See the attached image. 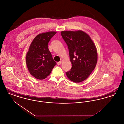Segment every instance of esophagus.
I'll return each mask as SVG.
<instances>
[{
  "label": "esophagus",
  "instance_id": "obj_1",
  "mask_svg": "<svg viewBox=\"0 0 124 124\" xmlns=\"http://www.w3.org/2000/svg\"><path fill=\"white\" fill-rule=\"evenodd\" d=\"M61 63H62L61 61H59V62H58L57 63V65H61Z\"/></svg>",
  "mask_w": 124,
  "mask_h": 124
}]
</instances>
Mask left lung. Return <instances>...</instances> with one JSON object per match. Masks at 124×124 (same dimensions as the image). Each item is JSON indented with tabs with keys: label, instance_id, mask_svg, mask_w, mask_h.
<instances>
[{
	"label": "left lung",
	"instance_id": "obj_1",
	"mask_svg": "<svg viewBox=\"0 0 124 124\" xmlns=\"http://www.w3.org/2000/svg\"><path fill=\"white\" fill-rule=\"evenodd\" d=\"M61 35L67 45L72 67L66 72L68 78L75 83L85 80L97 64L96 47L90 36L82 31H62Z\"/></svg>",
	"mask_w": 124,
	"mask_h": 124
}]
</instances>
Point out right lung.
I'll return each instance as SVG.
<instances>
[{
  "label": "right lung",
  "mask_w": 124,
  "mask_h": 124,
  "mask_svg": "<svg viewBox=\"0 0 124 124\" xmlns=\"http://www.w3.org/2000/svg\"><path fill=\"white\" fill-rule=\"evenodd\" d=\"M56 33V31H49L39 34L30 46L26 63L30 74L37 79L46 78L57 64L48 47L49 42Z\"/></svg>",
  "instance_id": "1"
}]
</instances>
